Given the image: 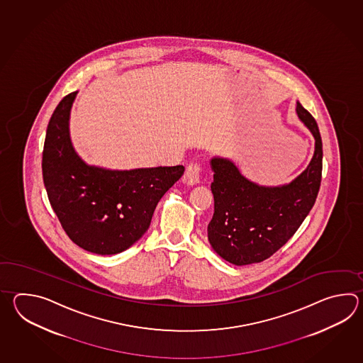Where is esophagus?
<instances>
[{
    "mask_svg": "<svg viewBox=\"0 0 363 363\" xmlns=\"http://www.w3.org/2000/svg\"><path fill=\"white\" fill-rule=\"evenodd\" d=\"M200 163L192 162L186 166L184 172V180L186 184L194 185L200 183Z\"/></svg>",
    "mask_w": 363,
    "mask_h": 363,
    "instance_id": "esophagus-1",
    "label": "esophagus"
}]
</instances>
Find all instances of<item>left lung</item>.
Here are the masks:
<instances>
[{"mask_svg": "<svg viewBox=\"0 0 363 363\" xmlns=\"http://www.w3.org/2000/svg\"><path fill=\"white\" fill-rule=\"evenodd\" d=\"M296 113L315 139L306 170L289 184L263 186L250 182L235 163L211 158L214 216L208 225L216 255L236 266L262 262L294 236L315 203L322 180L323 149L315 119L297 102Z\"/></svg>", "mask_w": 363, "mask_h": 363, "instance_id": "8db88e82", "label": "left lung"}]
</instances>
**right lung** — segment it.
<instances>
[{
  "instance_id": "right-lung-1",
  "label": "right lung",
  "mask_w": 363,
  "mask_h": 363,
  "mask_svg": "<svg viewBox=\"0 0 363 363\" xmlns=\"http://www.w3.org/2000/svg\"><path fill=\"white\" fill-rule=\"evenodd\" d=\"M77 92L62 99L48 124L43 179L62 228L91 253H121L147 231L158 201L184 167L108 170L89 166L69 139V111Z\"/></svg>"
}]
</instances>
